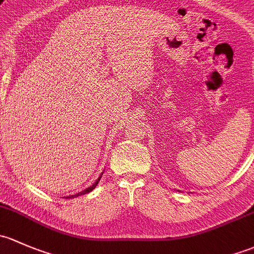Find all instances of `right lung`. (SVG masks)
Listing matches in <instances>:
<instances>
[{
	"instance_id": "obj_1",
	"label": "right lung",
	"mask_w": 254,
	"mask_h": 254,
	"mask_svg": "<svg viewBox=\"0 0 254 254\" xmlns=\"http://www.w3.org/2000/svg\"><path fill=\"white\" fill-rule=\"evenodd\" d=\"M100 179H101V176H100V177H99V179H98V180H96V182H95V184H94L93 186H90V187H89V188H87V190H83V192H80V193H77V194L72 195V197H78V195H80V194H85V193H89V192H91V190H94V188H95V187H96V185H98V184H99V181H100ZM69 198H70V197H69Z\"/></svg>"
}]
</instances>
